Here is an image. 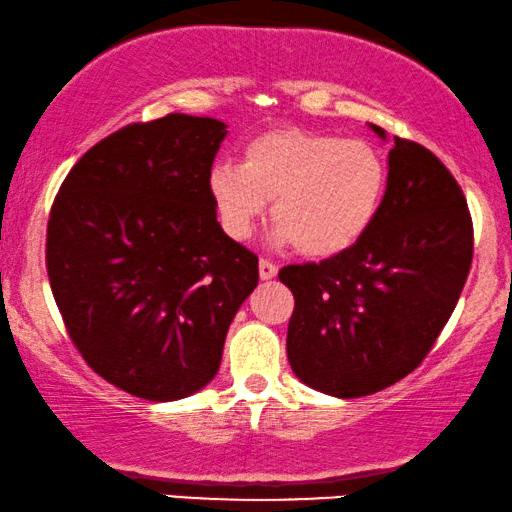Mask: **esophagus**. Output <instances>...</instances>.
<instances>
[{"instance_id": "esophagus-1", "label": "esophagus", "mask_w": 512, "mask_h": 512, "mask_svg": "<svg viewBox=\"0 0 512 512\" xmlns=\"http://www.w3.org/2000/svg\"><path fill=\"white\" fill-rule=\"evenodd\" d=\"M258 277H261L263 282H268V279L277 277V265L268 261V258H261V261H258Z\"/></svg>"}]
</instances>
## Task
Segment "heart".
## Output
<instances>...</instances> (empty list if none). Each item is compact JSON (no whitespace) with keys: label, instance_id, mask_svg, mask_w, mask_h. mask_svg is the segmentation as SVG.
Returning <instances> with one entry per match:
<instances>
[{"label":"heart","instance_id":"b5f03b06","mask_svg":"<svg viewBox=\"0 0 512 512\" xmlns=\"http://www.w3.org/2000/svg\"><path fill=\"white\" fill-rule=\"evenodd\" d=\"M389 170L382 151L363 139L310 130L256 137L240 163H216L207 186L221 228L249 240L272 200L275 237L310 258L356 247L380 214Z\"/></svg>","mask_w":512,"mask_h":512}]
</instances>
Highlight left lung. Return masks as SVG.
I'll use <instances>...</instances> for the list:
<instances>
[{"instance_id": "left-lung-1", "label": "left lung", "mask_w": 512, "mask_h": 512, "mask_svg": "<svg viewBox=\"0 0 512 512\" xmlns=\"http://www.w3.org/2000/svg\"><path fill=\"white\" fill-rule=\"evenodd\" d=\"M387 142L380 125H370ZM473 258L464 193L429 149L394 137L366 237L321 263L286 265L296 298L286 354L307 387L359 398L412 373L454 312Z\"/></svg>"}]
</instances>
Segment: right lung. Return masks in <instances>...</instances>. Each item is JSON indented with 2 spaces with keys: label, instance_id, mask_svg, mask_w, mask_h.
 <instances>
[{
  "label": "right lung",
  "instance_id": "obj_1",
  "mask_svg": "<svg viewBox=\"0 0 512 512\" xmlns=\"http://www.w3.org/2000/svg\"><path fill=\"white\" fill-rule=\"evenodd\" d=\"M228 125L170 114L95 144L55 195L46 268L88 366L146 401H179L219 373L258 284V258L223 233L207 177Z\"/></svg>",
  "mask_w": 512,
  "mask_h": 512
}]
</instances>
